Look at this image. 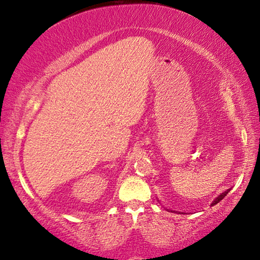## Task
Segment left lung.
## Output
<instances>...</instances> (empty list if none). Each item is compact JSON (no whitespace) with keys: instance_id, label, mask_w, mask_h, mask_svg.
<instances>
[{"instance_id":"left-lung-1","label":"left lung","mask_w":260,"mask_h":260,"mask_svg":"<svg viewBox=\"0 0 260 260\" xmlns=\"http://www.w3.org/2000/svg\"><path fill=\"white\" fill-rule=\"evenodd\" d=\"M229 191H230V189H229V190H226V191H223V193H221V194H220L218 198H215V200H214V201H213V204H212V206H214V205H216V204H218V202H220V201H221V200H222V199L226 197V195H227V193H229Z\"/></svg>"}]
</instances>
